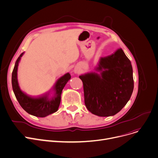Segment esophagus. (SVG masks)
<instances>
[{
  "mask_svg": "<svg viewBox=\"0 0 158 158\" xmlns=\"http://www.w3.org/2000/svg\"><path fill=\"white\" fill-rule=\"evenodd\" d=\"M75 73H78L79 71H78L77 69H75Z\"/></svg>",
  "mask_w": 158,
  "mask_h": 158,
  "instance_id": "1",
  "label": "esophagus"
}]
</instances>
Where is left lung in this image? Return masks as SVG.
<instances>
[{
  "mask_svg": "<svg viewBox=\"0 0 158 158\" xmlns=\"http://www.w3.org/2000/svg\"><path fill=\"white\" fill-rule=\"evenodd\" d=\"M98 73L79 77L84 92L85 105L89 112L99 117L114 115L130 99L134 88L131 63L121 48L101 57Z\"/></svg>",
  "mask_w": 158,
  "mask_h": 158,
  "instance_id": "obj_1",
  "label": "left lung"
}]
</instances>
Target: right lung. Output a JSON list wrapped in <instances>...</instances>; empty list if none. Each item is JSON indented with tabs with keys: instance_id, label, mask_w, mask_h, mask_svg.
I'll list each match as a JSON object with an SVG mask.
<instances>
[{
	"instance_id": "1",
	"label": "right lung",
	"mask_w": 158,
	"mask_h": 158,
	"mask_svg": "<svg viewBox=\"0 0 158 158\" xmlns=\"http://www.w3.org/2000/svg\"><path fill=\"white\" fill-rule=\"evenodd\" d=\"M23 53V52L21 53L17 59L12 73L13 90L18 103L28 114L35 117H44L58 110L62 89L70 80L71 75L68 73L57 81L53 87V94H50V92H48L37 97L28 95L20 89L17 80L18 63Z\"/></svg>"
}]
</instances>
